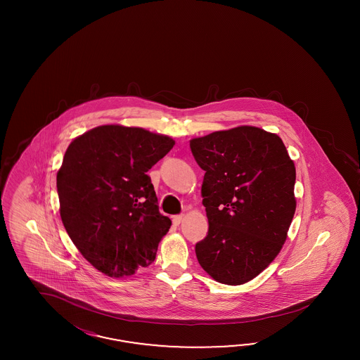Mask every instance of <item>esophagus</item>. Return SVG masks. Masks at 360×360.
I'll return each instance as SVG.
<instances>
[{"instance_id":"esophagus-1","label":"esophagus","mask_w":360,"mask_h":360,"mask_svg":"<svg viewBox=\"0 0 360 360\" xmlns=\"http://www.w3.org/2000/svg\"><path fill=\"white\" fill-rule=\"evenodd\" d=\"M182 220H184V215H174V217H173L174 226H179V224L182 223Z\"/></svg>"}]
</instances>
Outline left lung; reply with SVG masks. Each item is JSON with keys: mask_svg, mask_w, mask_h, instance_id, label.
Segmentation results:
<instances>
[{"mask_svg": "<svg viewBox=\"0 0 360 360\" xmlns=\"http://www.w3.org/2000/svg\"><path fill=\"white\" fill-rule=\"evenodd\" d=\"M206 173L202 185L207 236L196 259L218 283H248L276 259L295 212V167L283 140L256 127L193 139Z\"/></svg>", "mask_w": 360, "mask_h": 360, "instance_id": "left-lung-1", "label": "left lung"}]
</instances>
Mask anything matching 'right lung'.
<instances>
[{
	"label": "right lung",
	"mask_w": 360,
	"mask_h": 360,
	"mask_svg": "<svg viewBox=\"0 0 360 360\" xmlns=\"http://www.w3.org/2000/svg\"><path fill=\"white\" fill-rule=\"evenodd\" d=\"M174 143L142 128L101 125L68 145L56 174L60 218L98 272L127 277L154 262L172 220L146 173Z\"/></svg>",
	"instance_id": "add662e5"
}]
</instances>
